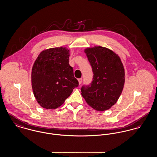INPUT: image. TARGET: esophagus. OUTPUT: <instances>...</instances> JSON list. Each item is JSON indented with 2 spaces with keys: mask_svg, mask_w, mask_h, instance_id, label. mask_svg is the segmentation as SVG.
<instances>
[{
  "mask_svg": "<svg viewBox=\"0 0 157 157\" xmlns=\"http://www.w3.org/2000/svg\"><path fill=\"white\" fill-rule=\"evenodd\" d=\"M78 81L79 85H81V83H82V78H78Z\"/></svg>",
  "mask_w": 157,
  "mask_h": 157,
  "instance_id": "1",
  "label": "esophagus"
}]
</instances>
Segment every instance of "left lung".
Wrapping results in <instances>:
<instances>
[{"mask_svg": "<svg viewBox=\"0 0 157 157\" xmlns=\"http://www.w3.org/2000/svg\"><path fill=\"white\" fill-rule=\"evenodd\" d=\"M94 73L90 85L82 87L87 104L97 111H105L114 105L125 84V69L120 57L112 50L101 46L84 50Z\"/></svg>", "mask_w": 157, "mask_h": 157, "instance_id": "left-lung-1", "label": "left lung"}]
</instances>
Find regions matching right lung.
Instances as JSON below:
<instances>
[{
	"label": "right lung",
	"mask_w": 157,
	"mask_h": 157,
	"mask_svg": "<svg viewBox=\"0 0 157 157\" xmlns=\"http://www.w3.org/2000/svg\"><path fill=\"white\" fill-rule=\"evenodd\" d=\"M70 52L65 47L44 50L33 65V93L38 103L44 109L59 107L78 85L69 64Z\"/></svg>",
	"instance_id": "right-lung-1"
}]
</instances>
